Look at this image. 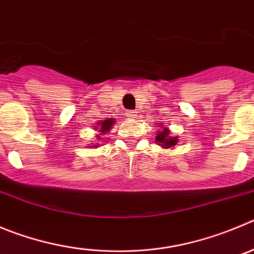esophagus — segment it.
I'll use <instances>...</instances> for the list:
<instances>
[{
	"label": "esophagus",
	"mask_w": 254,
	"mask_h": 254,
	"mask_svg": "<svg viewBox=\"0 0 254 254\" xmlns=\"http://www.w3.org/2000/svg\"><path fill=\"white\" fill-rule=\"evenodd\" d=\"M127 118H131V119H134V118H136V111H127Z\"/></svg>",
	"instance_id": "1"
}]
</instances>
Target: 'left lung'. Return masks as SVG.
Returning <instances> with one entry per match:
<instances>
[{
    "label": "left lung",
    "instance_id": "8db88e82",
    "mask_svg": "<svg viewBox=\"0 0 254 254\" xmlns=\"http://www.w3.org/2000/svg\"><path fill=\"white\" fill-rule=\"evenodd\" d=\"M156 136H155V143L158 145L162 146L163 149H174V146L177 145V143L179 141L178 136H172L170 135L169 127H163L162 124H156Z\"/></svg>",
    "mask_w": 254,
    "mask_h": 254
}]
</instances>
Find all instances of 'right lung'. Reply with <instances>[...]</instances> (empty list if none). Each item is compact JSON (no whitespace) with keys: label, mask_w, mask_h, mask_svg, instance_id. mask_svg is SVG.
<instances>
[{"label":"right lung","mask_w":254,"mask_h":254,"mask_svg":"<svg viewBox=\"0 0 254 254\" xmlns=\"http://www.w3.org/2000/svg\"><path fill=\"white\" fill-rule=\"evenodd\" d=\"M115 119H105V120H99L98 123H96V125H94V127L92 129L95 130V131H98L99 134H96V140L100 141V143H95V144H90L89 148H99V146H101L100 144L101 143H106L105 139L106 138H103V136H105L106 134H108L109 131H110L111 129H113V127H115Z\"/></svg>","instance_id":"add662e5"}]
</instances>
